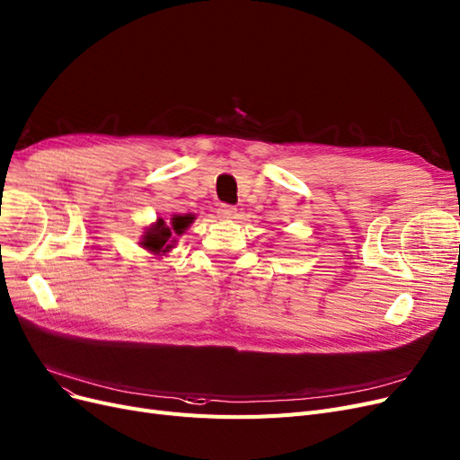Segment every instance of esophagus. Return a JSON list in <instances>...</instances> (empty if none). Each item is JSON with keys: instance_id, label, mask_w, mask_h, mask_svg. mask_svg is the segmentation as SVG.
Instances as JSON below:
<instances>
[{"instance_id": "obj_1", "label": "esophagus", "mask_w": 460, "mask_h": 460, "mask_svg": "<svg viewBox=\"0 0 460 460\" xmlns=\"http://www.w3.org/2000/svg\"><path fill=\"white\" fill-rule=\"evenodd\" d=\"M217 213H218L220 218H225V220H232V218H235V215H237L235 208H232V205H220Z\"/></svg>"}]
</instances>
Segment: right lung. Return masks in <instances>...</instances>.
<instances>
[{
    "label": "right lung",
    "mask_w": 460,
    "mask_h": 460,
    "mask_svg": "<svg viewBox=\"0 0 460 460\" xmlns=\"http://www.w3.org/2000/svg\"><path fill=\"white\" fill-rule=\"evenodd\" d=\"M194 215H172L169 225L164 218H157L140 237V245L154 255H165L175 245V235H182L184 230L194 223Z\"/></svg>",
    "instance_id": "1"
}]
</instances>
